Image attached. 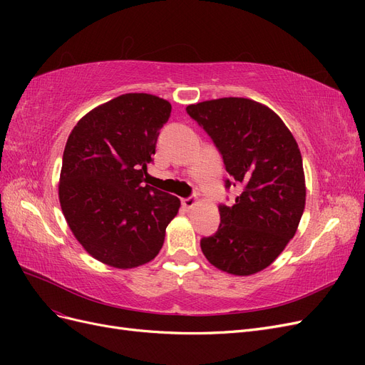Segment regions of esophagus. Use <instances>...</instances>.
<instances>
[{"label": "esophagus", "mask_w": 365, "mask_h": 365, "mask_svg": "<svg viewBox=\"0 0 365 365\" xmlns=\"http://www.w3.org/2000/svg\"><path fill=\"white\" fill-rule=\"evenodd\" d=\"M181 204L185 207V208H192L196 205V196H189V197H182L181 200Z\"/></svg>", "instance_id": "obj_1"}]
</instances>
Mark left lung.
<instances>
[{
    "label": "left lung",
    "instance_id": "obj_1",
    "mask_svg": "<svg viewBox=\"0 0 365 365\" xmlns=\"http://www.w3.org/2000/svg\"><path fill=\"white\" fill-rule=\"evenodd\" d=\"M222 155L242 193L219 205L220 224L201 239L207 260L235 275L256 274L279 257L294 237L304 210L306 185L300 149L291 130L268 106L224 97L185 108Z\"/></svg>",
    "mask_w": 365,
    "mask_h": 365
}]
</instances>
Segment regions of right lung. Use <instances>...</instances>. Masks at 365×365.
<instances>
[{"mask_svg":"<svg viewBox=\"0 0 365 365\" xmlns=\"http://www.w3.org/2000/svg\"><path fill=\"white\" fill-rule=\"evenodd\" d=\"M172 106L118 96L82 117L65 145L59 201L74 237L97 260L128 269L155 259L180 200L146 184Z\"/></svg>","mask_w":365,"mask_h":365,"instance_id":"obj_1","label":"right lung"}]
</instances>
